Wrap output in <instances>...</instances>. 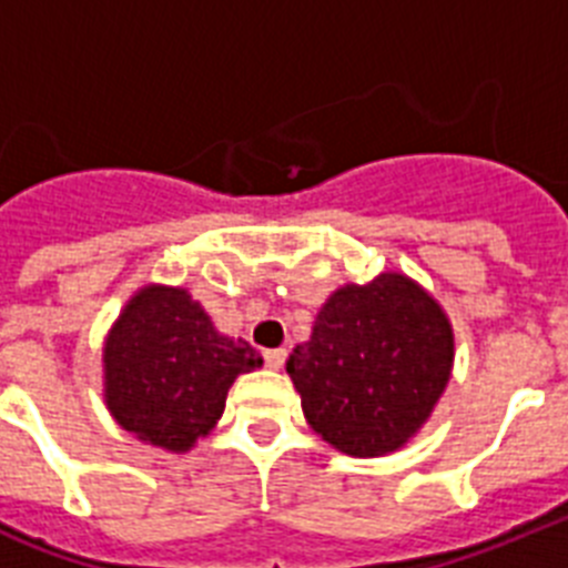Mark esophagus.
I'll return each instance as SVG.
<instances>
[{"mask_svg":"<svg viewBox=\"0 0 568 568\" xmlns=\"http://www.w3.org/2000/svg\"><path fill=\"white\" fill-rule=\"evenodd\" d=\"M284 361H287V349H264V364H267L270 369H281Z\"/></svg>","mask_w":568,"mask_h":568,"instance_id":"34e87169","label":"esophagus"}]
</instances>
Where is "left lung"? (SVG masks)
Returning <instances> with one entry per match:
<instances>
[{"mask_svg": "<svg viewBox=\"0 0 568 568\" xmlns=\"http://www.w3.org/2000/svg\"><path fill=\"white\" fill-rule=\"evenodd\" d=\"M287 373L321 438L355 458L386 455L438 404L453 373V327L415 281L381 273L329 295Z\"/></svg>", "mask_w": 568, "mask_h": 568, "instance_id": "8db88e82", "label": "left lung"}]
</instances>
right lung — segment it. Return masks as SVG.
<instances>
[{"label": "right lung", "instance_id": "add662e5", "mask_svg": "<svg viewBox=\"0 0 568 568\" xmlns=\"http://www.w3.org/2000/svg\"><path fill=\"white\" fill-rule=\"evenodd\" d=\"M255 366L253 346L219 333L184 290L144 287L104 344L108 406L128 433L184 453L222 418L235 375Z\"/></svg>", "mask_w": 568, "mask_h": 568}]
</instances>
